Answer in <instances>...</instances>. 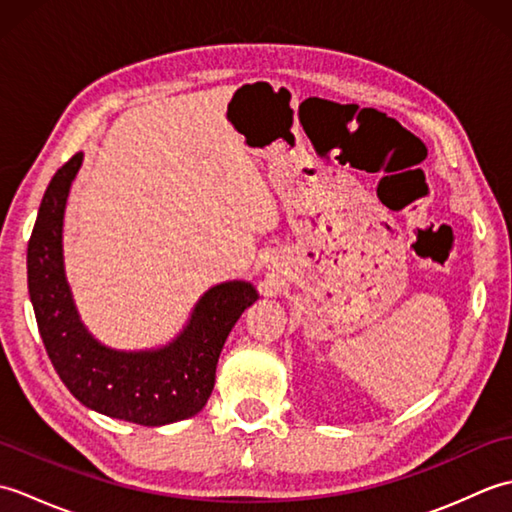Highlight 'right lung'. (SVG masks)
<instances>
[{
	"label": "right lung",
	"mask_w": 512,
	"mask_h": 512,
	"mask_svg": "<svg viewBox=\"0 0 512 512\" xmlns=\"http://www.w3.org/2000/svg\"><path fill=\"white\" fill-rule=\"evenodd\" d=\"M83 162L74 154L54 173L28 242V292L50 361L70 394L110 418L158 427L198 413L215 385L228 332L257 299L246 281L211 288L176 341L154 352H116L83 328L63 275V209Z\"/></svg>",
	"instance_id": "right-lung-1"
}]
</instances>
